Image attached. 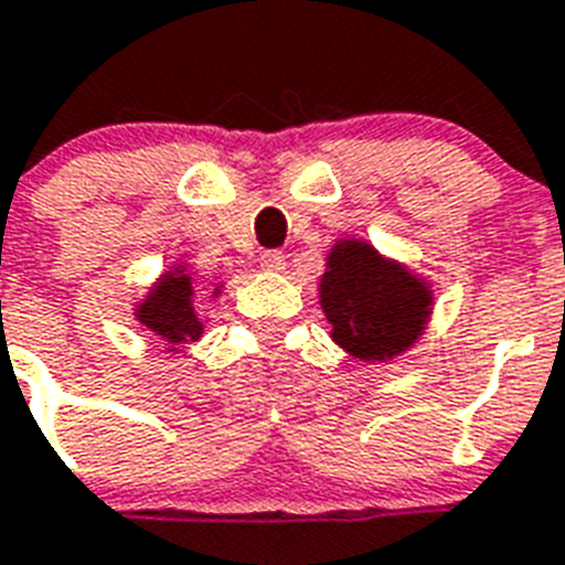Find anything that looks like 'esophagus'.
Listing matches in <instances>:
<instances>
[{
    "instance_id": "esophagus-1",
    "label": "esophagus",
    "mask_w": 565,
    "mask_h": 565,
    "mask_svg": "<svg viewBox=\"0 0 565 565\" xmlns=\"http://www.w3.org/2000/svg\"><path fill=\"white\" fill-rule=\"evenodd\" d=\"M259 268L271 274L282 271V268H286V254H282V250H265V254L259 256Z\"/></svg>"
}]
</instances>
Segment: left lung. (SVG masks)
I'll return each instance as SVG.
<instances>
[{"label": "left lung", "instance_id": "8db88e82", "mask_svg": "<svg viewBox=\"0 0 565 565\" xmlns=\"http://www.w3.org/2000/svg\"><path fill=\"white\" fill-rule=\"evenodd\" d=\"M320 306L332 338L358 361H393L422 338L430 286L370 242L340 239L326 259Z\"/></svg>", "mask_w": 565, "mask_h": 565}]
</instances>
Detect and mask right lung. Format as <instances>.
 Masks as SVG:
<instances>
[{
  "label": "right lung",
  "mask_w": 565,
  "mask_h": 565,
  "mask_svg": "<svg viewBox=\"0 0 565 565\" xmlns=\"http://www.w3.org/2000/svg\"><path fill=\"white\" fill-rule=\"evenodd\" d=\"M195 282L184 265L161 274L156 286L149 288L147 300L135 309V320H141L156 338L167 340L170 347L193 343L204 334V320L195 306ZM218 288H213V297Z\"/></svg>",
  "instance_id": "right-lung-1"
}]
</instances>
